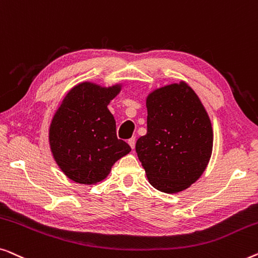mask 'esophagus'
Listing matches in <instances>:
<instances>
[{
	"label": "esophagus",
	"instance_id": "esophagus-1",
	"mask_svg": "<svg viewBox=\"0 0 258 258\" xmlns=\"http://www.w3.org/2000/svg\"><path fill=\"white\" fill-rule=\"evenodd\" d=\"M128 145L131 146V148H132V150H134V147H136V138H131V139H128Z\"/></svg>",
	"mask_w": 258,
	"mask_h": 258
}]
</instances>
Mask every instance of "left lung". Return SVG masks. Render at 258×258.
Instances as JSON below:
<instances>
[{"instance_id": "left-lung-1", "label": "left lung", "mask_w": 258, "mask_h": 258, "mask_svg": "<svg viewBox=\"0 0 258 258\" xmlns=\"http://www.w3.org/2000/svg\"><path fill=\"white\" fill-rule=\"evenodd\" d=\"M147 133L136 144L148 182L179 193L205 172L213 151V128L200 98L184 82L154 90L146 98Z\"/></svg>"}]
</instances>
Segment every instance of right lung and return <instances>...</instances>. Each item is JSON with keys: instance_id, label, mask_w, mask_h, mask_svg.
Instances as JSON below:
<instances>
[{"instance_id": "1", "label": "right lung", "mask_w": 258, "mask_h": 258, "mask_svg": "<svg viewBox=\"0 0 258 258\" xmlns=\"http://www.w3.org/2000/svg\"><path fill=\"white\" fill-rule=\"evenodd\" d=\"M120 90V84L104 88L81 83L68 92L53 115L49 128L51 153L75 182H99L115 161L130 153L128 144L117 138L114 117L107 108Z\"/></svg>"}]
</instances>
